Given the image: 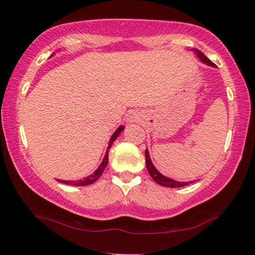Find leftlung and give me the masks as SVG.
Segmentation results:
<instances>
[{"mask_svg":"<svg viewBox=\"0 0 255 255\" xmlns=\"http://www.w3.org/2000/svg\"><path fill=\"white\" fill-rule=\"evenodd\" d=\"M194 52L196 53V55L198 57V59L202 62H204V64H207L209 66H212V67H215V64L212 61L209 60V59L205 57V55L202 53L200 50H197V48H194ZM145 158H146V167H147V170L149 173V175L153 180L155 181L156 183H159L160 186H163V187H169V188H180V187H183V186H187V184L191 183V181L189 182H180V181H175V180H172L169 179V177H166L163 176L161 173L158 172V169L155 168L154 166H153V163L151 161V158H149V153L147 149L145 151Z\"/></svg>","mask_w":255,"mask_h":255,"instance_id":"1","label":"left lung"}]
</instances>
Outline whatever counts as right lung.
Wrapping results in <instances>:
<instances>
[{
  "label": "right lung",
  "instance_id": "obj_1",
  "mask_svg": "<svg viewBox=\"0 0 255 255\" xmlns=\"http://www.w3.org/2000/svg\"><path fill=\"white\" fill-rule=\"evenodd\" d=\"M54 54V53H53ZM52 54V55H53ZM51 55V57H52ZM124 130V127L123 125H121L120 128H117L116 131L114 132V134L111 135V138H110V141H109V146H108V149H107V152H106V155H104V159H103V161H102V163H101L100 165V167L99 168H97L95 172H94L92 175H89V176H87L86 179H83V180H78V181H65V180H58L59 182H61V183H65V184H71V186H88V184H92V183H94L95 182V181H97L99 180V177L102 175V173H103V170H104V168H106L107 167V165H108V154H109V149H110V147H111V145H113V142L116 140V138L118 137V135L121 134V132Z\"/></svg>",
  "mask_w": 255,
  "mask_h": 255
}]
</instances>
